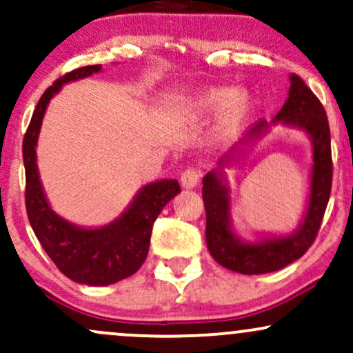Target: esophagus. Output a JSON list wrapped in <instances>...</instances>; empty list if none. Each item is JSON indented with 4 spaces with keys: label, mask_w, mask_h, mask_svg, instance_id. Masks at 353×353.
I'll return each instance as SVG.
<instances>
[{
    "label": "esophagus",
    "mask_w": 353,
    "mask_h": 353,
    "mask_svg": "<svg viewBox=\"0 0 353 353\" xmlns=\"http://www.w3.org/2000/svg\"><path fill=\"white\" fill-rule=\"evenodd\" d=\"M201 176H202L201 168H197V165H189L181 176L182 185H184V188H194V185H197V182L201 181Z\"/></svg>",
    "instance_id": "esophagus-1"
}]
</instances>
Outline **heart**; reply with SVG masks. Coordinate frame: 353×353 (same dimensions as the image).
Instances as JSON below:
<instances>
[{
  "label": "heart",
  "mask_w": 353,
  "mask_h": 353,
  "mask_svg": "<svg viewBox=\"0 0 353 353\" xmlns=\"http://www.w3.org/2000/svg\"><path fill=\"white\" fill-rule=\"evenodd\" d=\"M249 99L244 92H232L228 88H214L201 92L192 103V109L197 114H212L219 109L224 108L222 111V121L230 128L245 114Z\"/></svg>",
  "instance_id": "1"
}]
</instances>
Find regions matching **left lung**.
Here are the masks:
<instances>
[{"instance_id":"obj_1","label":"left lung","mask_w":353,"mask_h":353,"mask_svg":"<svg viewBox=\"0 0 353 353\" xmlns=\"http://www.w3.org/2000/svg\"><path fill=\"white\" fill-rule=\"evenodd\" d=\"M299 125L314 143V169L310 181V199L305 217L292 236L267 239L259 244L239 241L229 224V189L222 184L221 169L210 171L202 179V199L205 208V242L210 255L225 269L255 275L275 272L292 264L309 250L317 237L332 190V149L330 128L325 109L301 76L290 74L289 98L275 116V123ZM267 129L259 121L250 129L249 137L262 134Z\"/></svg>"}]
</instances>
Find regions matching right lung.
<instances>
[{
  "mask_svg": "<svg viewBox=\"0 0 353 353\" xmlns=\"http://www.w3.org/2000/svg\"><path fill=\"white\" fill-rule=\"evenodd\" d=\"M101 64L83 66L66 72L44 91L38 101L23 139V161L26 171L24 202L30 224L44 252L71 281L88 285H109L139 270L149 252L152 225L157 216L181 185L164 179L144 185L129 209L116 222L101 229H81L52 212L44 197L36 165V141L52 96L64 83L98 72Z\"/></svg>",
  "mask_w": 353,
  "mask_h": 353,
  "instance_id": "obj_1",
  "label": "right lung"
}]
</instances>
